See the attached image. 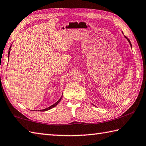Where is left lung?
<instances>
[{
  "label": "left lung",
  "instance_id": "left-lung-1",
  "mask_svg": "<svg viewBox=\"0 0 146 146\" xmlns=\"http://www.w3.org/2000/svg\"><path fill=\"white\" fill-rule=\"evenodd\" d=\"M125 38H126L127 39V40H128V42H129V43H130V46H131V47H132V44H131V43H130V40H129V39H128V38H127V36H125Z\"/></svg>",
  "mask_w": 146,
  "mask_h": 146
}]
</instances>
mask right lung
Instances as JSON below:
<instances>
[{
  "label": "right lung",
  "instance_id": "add662e5",
  "mask_svg": "<svg viewBox=\"0 0 146 146\" xmlns=\"http://www.w3.org/2000/svg\"><path fill=\"white\" fill-rule=\"evenodd\" d=\"M11 46H12V45H11L10 46V48H9V52H8V58L9 57V54H10V50H11ZM62 96H61V98H60L58 101H57L55 104H54L53 105H52V106H50V107H48V108H45V109H44V110H40V111H47V110H50V109H52V108H54L56 106H57L58 105V104L59 103V102H60V101H61V99H62Z\"/></svg>",
  "mask_w": 146,
  "mask_h": 146
}]
</instances>
